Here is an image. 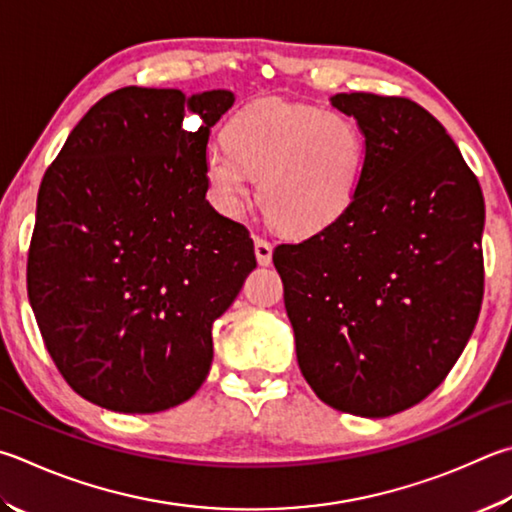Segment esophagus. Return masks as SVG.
Returning <instances> with one entry per match:
<instances>
[{
    "mask_svg": "<svg viewBox=\"0 0 512 512\" xmlns=\"http://www.w3.org/2000/svg\"><path fill=\"white\" fill-rule=\"evenodd\" d=\"M255 255H257V262L262 266L271 264V257H273L271 241H268L266 237H255Z\"/></svg>",
    "mask_w": 512,
    "mask_h": 512,
    "instance_id": "esophagus-1",
    "label": "esophagus"
}]
</instances>
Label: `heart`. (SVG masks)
<instances>
[{
  "label": "heart",
  "mask_w": 512,
  "mask_h": 512,
  "mask_svg": "<svg viewBox=\"0 0 512 512\" xmlns=\"http://www.w3.org/2000/svg\"><path fill=\"white\" fill-rule=\"evenodd\" d=\"M224 136L226 143L203 156L210 201L221 215L241 217L253 176L259 206L297 235L331 226L356 199L367 145L345 114L268 98L239 109Z\"/></svg>",
  "instance_id": "heart-1"
}]
</instances>
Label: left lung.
<instances>
[{
    "label": "left lung",
    "instance_id": "left-lung-1",
    "mask_svg": "<svg viewBox=\"0 0 512 512\" xmlns=\"http://www.w3.org/2000/svg\"><path fill=\"white\" fill-rule=\"evenodd\" d=\"M367 154L331 226L280 244L297 365L333 410L383 418L450 374L483 300V194L457 143L410 98L336 94Z\"/></svg>",
    "mask_w": 512,
    "mask_h": 512
}]
</instances>
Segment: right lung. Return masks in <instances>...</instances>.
Returning <instances> with one entry per match:
<instances>
[{
  "label": "right lung",
  "instance_id": "right-lung-1",
  "mask_svg": "<svg viewBox=\"0 0 512 512\" xmlns=\"http://www.w3.org/2000/svg\"><path fill=\"white\" fill-rule=\"evenodd\" d=\"M232 102L116 89L44 172L26 286L46 351L89 403L163 412L208 376L212 322L257 266L246 226L206 201L210 129Z\"/></svg>",
  "mask_w": 512,
  "mask_h": 512
}]
</instances>
